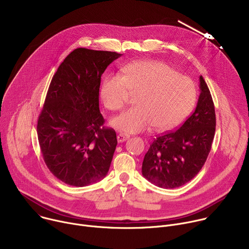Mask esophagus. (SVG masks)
I'll use <instances>...</instances> for the list:
<instances>
[{
	"label": "esophagus",
	"mask_w": 249,
	"mask_h": 249,
	"mask_svg": "<svg viewBox=\"0 0 249 249\" xmlns=\"http://www.w3.org/2000/svg\"><path fill=\"white\" fill-rule=\"evenodd\" d=\"M128 139H129V135L124 134V133H120L117 136V141L119 142V143H122V142H124V141H126Z\"/></svg>",
	"instance_id": "1"
}]
</instances>
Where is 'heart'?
I'll list each match as a JSON object with an SVG mask.
<instances>
[{
	"instance_id": "b5f03b06",
	"label": "heart",
	"mask_w": 249,
	"mask_h": 249,
	"mask_svg": "<svg viewBox=\"0 0 249 249\" xmlns=\"http://www.w3.org/2000/svg\"><path fill=\"white\" fill-rule=\"evenodd\" d=\"M136 95L134 107L111 120V125L126 133L145 131L153 125L157 131L171 130L192 111L197 90L188 77L164 63L137 61L123 68V76L106 77L100 97L107 109L121 110Z\"/></svg>"
}]
</instances>
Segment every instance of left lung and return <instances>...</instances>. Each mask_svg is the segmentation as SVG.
Here are the masks:
<instances>
[{"instance_id": "8db88e82", "label": "left lung", "mask_w": 249, "mask_h": 249, "mask_svg": "<svg viewBox=\"0 0 249 249\" xmlns=\"http://www.w3.org/2000/svg\"><path fill=\"white\" fill-rule=\"evenodd\" d=\"M195 111L175 131L158 136L145 155L142 174L160 188L189 182L201 170L216 131L215 106L202 76Z\"/></svg>"}]
</instances>
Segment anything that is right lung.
Wrapping results in <instances>:
<instances>
[{
  "label": "right lung",
  "mask_w": 249,
  "mask_h": 249,
  "mask_svg": "<svg viewBox=\"0 0 249 249\" xmlns=\"http://www.w3.org/2000/svg\"><path fill=\"white\" fill-rule=\"evenodd\" d=\"M122 54L77 48L52 78L37 122V136L49 170L66 184L83 187L107 174L116 133L103 127L99 111L101 75Z\"/></svg>",
  "instance_id": "add662e5"
}]
</instances>
